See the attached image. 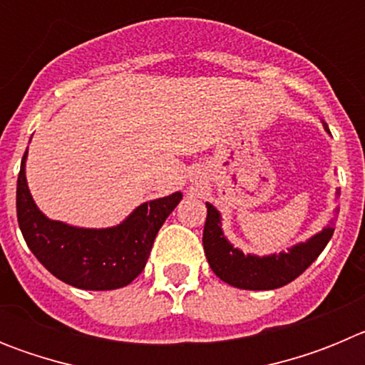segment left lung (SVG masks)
Returning a JSON list of instances; mask_svg holds the SVG:
<instances>
[{"label": "left lung", "mask_w": 365, "mask_h": 365, "mask_svg": "<svg viewBox=\"0 0 365 365\" xmlns=\"http://www.w3.org/2000/svg\"><path fill=\"white\" fill-rule=\"evenodd\" d=\"M206 221L202 232V247L206 259L217 278L228 285L247 291H272L291 283L303 270L311 267L312 261L320 256L325 245L333 237L334 222L331 219L329 227L307 241L292 247L289 252L272 254L257 257L245 256L241 250L232 247L221 230V215L210 202H206Z\"/></svg>", "instance_id": "8db88e82"}]
</instances>
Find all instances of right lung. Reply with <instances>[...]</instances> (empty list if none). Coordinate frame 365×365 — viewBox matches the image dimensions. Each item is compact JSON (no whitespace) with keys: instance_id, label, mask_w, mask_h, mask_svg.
<instances>
[{"instance_id":"obj_1","label":"right lung","mask_w":365,"mask_h":365,"mask_svg":"<svg viewBox=\"0 0 365 365\" xmlns=\"http://www.w3.org/2000/svg\"><path fill=\"white\" fill-rule=\"evenodd\" d=\"M25 157L27 151L18 175L16 212L25 243L41 265L67 285L86 291H111L133 282L146 267L155 235L182 199L180 192L144 202L118 227H69L38 210L25 179Z\"/></svg>"}]
</instances>
